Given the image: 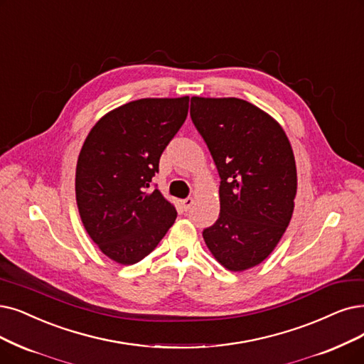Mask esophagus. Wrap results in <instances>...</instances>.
Returning a JSON list of instances; mask_svg holds the SVG:
<instances>
[{"label":"esophagus","instance_id":"34e87169","mask_svg":"<svg viewBox=\"0 0 364 364\" xmlns=\"http://www.w3.org/2000/svg\"><path fill=\"white\" fill-rule=\"evenodd\" d=\"M193 203H194V200H193L191 197H188V198L181 200V205H182V208H183L185 210H190V209H191V206H193Z\"/></svg>","mask_w":364,"mask_h":364}]
</instances>
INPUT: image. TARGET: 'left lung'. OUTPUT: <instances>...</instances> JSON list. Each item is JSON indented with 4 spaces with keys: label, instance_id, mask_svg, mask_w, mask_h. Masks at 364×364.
Wrapping results in <instances>:
<instances>
[{
    "label": "left lung",
    "instance_id": "obj_1",
    "mask_svg": "<svg viewBox=\"0 0 364 364\" xmlns=\"http://www.w3.org/2000/svg\"><path fill=\"white\" fill-rule=\"evenodd\" d=\"M190 113L221 178L220 218L203 239L225 269L248 270L272 254L291 221V144L269 113L240 98L193 97Z\"/></svg>",
    "mask_w": 364,
    "mask_h": 364
}]
</instances>
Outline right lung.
Segmentation results:
<instances>
[{"label":"right lung","instance_id":"add662e5","mask_svg":"<svg viewBox=\"0 0 364 364\" xmlns=\"http://www.w3.org/2000/svg\"><path fill=\"white\" fill-rule=\"evenodd\" d=\"M190 97L141 98L106 113L77 158L80 220L100 251L134 264L151 254L178 212L154 190L159 156L186 119Z\"/></svg>","mask_w":364,"mask_h":364}]
</instances>
